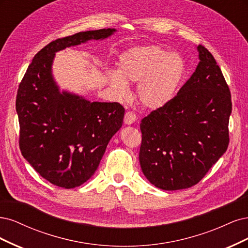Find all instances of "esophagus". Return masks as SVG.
Here are the masks:
<instances>
[{
	"label": "esophagus",
	"instance_id": "1",
	"mask_svg": "<svg viewBox=\"0 0 248 248\" xmlns=\"http://www.w3.org/2000/svg\"><path fill=\"white\" fill-rule=\"evenodd\" d=\"M136 121H137V116H136L133 112L129 111V112H126L124 115V124L130 125L132 124H134Z\"/></svg>",
	"mask_w": 248,
	"mask_h": 248
}]
</instances>
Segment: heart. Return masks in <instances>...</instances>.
<instances>
[{"mask_svg":"<svg viewBox=\"0 0 248 248\" xmlns=\"http://www.w3.org/2000/svg\"><path fill=\"white\" fill-rule=\"evenodd\" d=\"M186 70V62L178 53L158 45L133 47L121 55L118 72H111L109 83L118 97L124 98L129 93L127 83L139 82V102L146 108L158 109L174 98Z\"/></svg>","mask_w":248,"mask_h":248,"instance_id":"b5f03b06","label":"heart"}]
</instances>
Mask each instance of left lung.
<instances>
[{
  "mask_svg": "<svg viewBox=\"0 0 248 248\" xmlns=\"http://www.w3.org/2000/svg\"><path fill=\"white\" fill-rule=\"evenodd\" d=\"M199 63L177 95L141 121L139 162L155 186H193L226 153L232 101L213 55L197 46Z\"/></svg>",
  "mask_w": 248,
  "mask_h": 248,
  "instance_id": "8db88e82",
  "label": "left lung"
}]
</instances>
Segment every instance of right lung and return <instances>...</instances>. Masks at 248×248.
I'll return each instance as SVG.
<instances>
[{"label":"right lung","instance_id":"obj_1","mask_svg":"<svg viewBox=\"0 0 248 248\" xmlns=\"http://www.w3.org/2000/svg\"><path fill=\"white\" fill-rule=\"evenodd\" d=\"M115 31H80L52 41L35 55L19 84L16 112L21 154L57 186L73 188L93 176L110 139L123 125L124 108L116 102H91L83 95L61 91L52 74L55 53L105 40Z\"/></svg>","mask_w":248,"mask_h":248}]
</instances>
